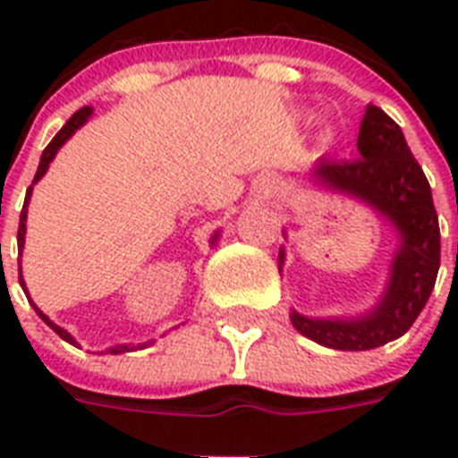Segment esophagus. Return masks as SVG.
<instances>
[{
  "label": "esophagus",
  "instance_id": "esophagus-1",
  "mask_svg": "<svg viewBox=\"0 0 458 458\" xmlns=\"http://www.w3.org/2000/svg\"><path fill=\"white\" fill-rule=\"evenodd\" d=\"M266 194H268V187H264V190H261V194H259V197H261V199H264Z\"/></svg>",
  "mask_w": 458,
  "mask_h": 458
}]
</instances>
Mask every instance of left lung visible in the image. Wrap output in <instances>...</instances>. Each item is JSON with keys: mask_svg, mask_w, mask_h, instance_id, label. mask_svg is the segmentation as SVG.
<instances>
[{"mask_svg": "<svg viewBox=\"0 0 458 458\" xmlns=\"http://www.w3.org/2000/svg\"><path fill=\"white\" fill-rule=\"evenodd\" d=\"M356 149L354 161L318 158L311 178L335 192L366 201L397 228L399 250L392 259L387 290L373 311L349 320L290 313L293 326L304 337L342 352H366L402 337L423 311L440 271V223L433 192L402 128L383 109L369 104ZM283 261L285 251L280 250V271Z\"/></svg>", "mask_w": 458, "mask_h": 458, "instance_id": "1", "label": "left lung"}]
</instances>
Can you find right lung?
Here are the masks:
<instances>
[{"label": "right lung", "instance_id": "right-lung-1", "mask_svg": "<svg viewBox=\"0 0 458 458\" xmlns=\"http://www.w3.org/2000/svg\"><path fill=\"white\" fill-rule=\"evenodd\" d=\"M89 114H92V109H89V106H85V109H81V111H75L73 116H71V118H68V121H66V125H64V128H61V131L56 132V138H54L52 142H49V145L45 147V152H42V158H39L38 173H35V180H32V185H35V182H38V180L42 178V175H45L47 168H49V164H52V158L56 157V152H59L61 147H64V142H66V140L71 138V135H73V132L78 131L81 125H85V121H88V118H89ZM32 185H30V190H28V194H25L23 211H21V223H18V251H23V244H25V218H28V201H30ZM216 240H218V233H216V235L211 237V244H214ZM18 280H21V287H23V290H25L23 273H21V261H18ZM30 304H32V300H30ZM32 309L38 311L39 318L45 320L47 326L52 327L54 333L59 335L61 340H66L68 344H75V347H78V342L73 340V335L68 333V330H64V327L56 326L54 320L47 318L45 313L39 311V309H38V306H35V304H32ZM147 344H152V342H145V344H118V347L106 349V352H109V354H123V352H135V349H145Z\"/></svg>", "mask_w": 458, "mask_h": 458}]
</instances>
